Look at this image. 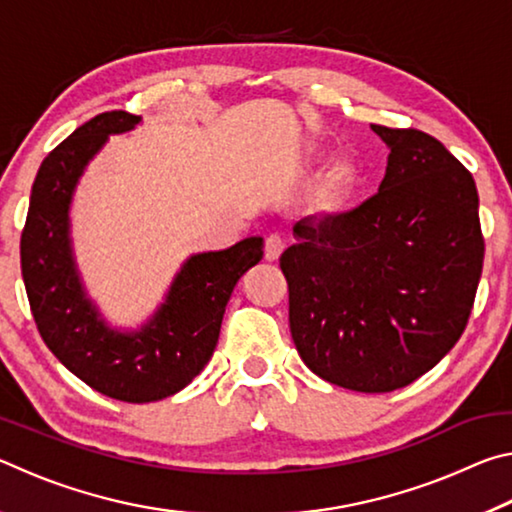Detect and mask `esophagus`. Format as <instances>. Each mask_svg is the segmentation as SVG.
Instances as JSON below:
<instances>
[{"label": "esophagus", "mask_w": 512, "mask_h": 512, "mask_svg": "<svg viewBox=\"0 0 512 512\" xmlns=\"http://www.w3.org/2000/svg\"><path fill=\"white\" fill-rule=\"evenodd\" d=\"M282 250H284V237L280 235V232H273V235L266 237L264 257L268 259V262H275V259L282 255Z\"/></svg>", "instance_id": "obj_1"}]
</instances>
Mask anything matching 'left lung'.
I'll use <instances>...</instances> for the list:
<instances>
[{
    "label": "left lung",
    "mask_w": 512,
    "mask_h": 512,
    "mask_svg": "<svg viewBox=\"0 0 512 512\" xmlns=\"http://www.w3.org/2000/svg\"><path fill=\"white\" fill-rule=\"evenodd\" d=\"M372 131L391 149L379 192L298 221L280 268L307 368L350 391L391 393L461 339L485 244L472 173L427 133Z\"/></svg>",
    "instance_id": "obj_1"
}]
</instances>
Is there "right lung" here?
I'll return each mask as SVG.
<instances>
[{
  "label": "right lung",
  "instance_id": "1",
  "mask_svg": "<svg viewBox=\"0 0 512 512\" xmlns=\"http://www.w3.org/2000/svg\"><path fill=\"white\" fill-rule=\"evenodd\" d=\"M137 121L126 110L101 112L42 160L20 239V264L33 320L54 357L94 391L144 404L183 391L205 368L230 293L262 259L264 244L250 237L219 253L194 255L149 325L135 334L106 327L74 268L67 212L85 164L108 135L131 131Z\"/></svg>",
  "mask_w": 512,
  "mask_h": 512
}]
</instances>
